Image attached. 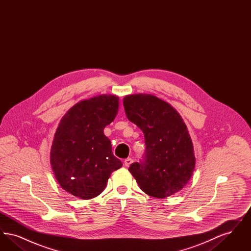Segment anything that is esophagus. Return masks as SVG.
<instances>
[{
	"mask_svg": "<svg viewBox=\"0 0 251 251\" xmlns=\"http://www.w3.org/2000/svg\"><path fill=\"white\" fill-rule=\"evenodd\" d=\"M132 162H133V160L131 158H127L124 160V165H125V167H130L132 164Z\"/></svg>",
	"mask_w": 251,
	"mask_h": 251,
	"instance_id": "esophagus-1",
	"label": "esophagus"
}]
</instances>
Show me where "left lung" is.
Segmentation results:
<instances>
[{"label":"left lung","mask_w":251,"mask_h":251,"mask_svg":"<svg viewBox=\"0 0 251 251\" xmlns=\"http://www.w3.org/2000/svg\"><path fill=\"white\" fill-rule=\"evenodd\" d=\"M128 120L144 132L143 162L129 168L140 189L165 199L180 191L196 167L194 147L180 115L168 102L151 94H132L123 100Z\"/></svg>","instance_id":"1"}]
</instances>
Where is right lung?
<instances>
[{
	"instance_id": "right-lung-1",
	"label": "right lung",
	"mask_w": 251,
	"mask_h": 251,
	"mask_svg": "<svg viewBox=\"0 0 251 251\" xmlns=\"http://www.w3.org/2000/svg\"><path fill=\"white\" fill-rule=\"evenodd\" d=\"M119 106L118 96H96L77 102L60 120L50 160L65 191L82 200L93 199L104 190L112 172L122 167L103 133Z\"/></svg>"
}]
</instances>
